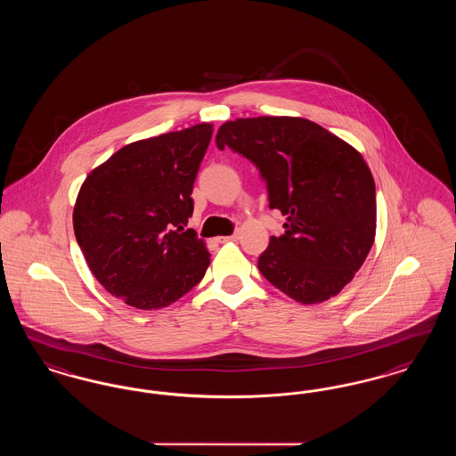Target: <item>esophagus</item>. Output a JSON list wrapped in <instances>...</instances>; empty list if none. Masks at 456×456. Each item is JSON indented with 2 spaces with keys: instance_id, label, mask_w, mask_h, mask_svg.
<instances>
[{
  "instance_id": "1",
  "label": "esophagus",
  "mask_w": 456,
  "mask_h": 456,
  "mask_svg": "<svg viewBox=\"0 0 456 456\" xmlns=\"http://www.w3.org/2000/svg\"><path fill=\"white\" fill-rule=\"evenodd\" d=\"M239 234H232V236H222L218 238V242H231V240H238Z\"/></svg>"
}]
</instances>
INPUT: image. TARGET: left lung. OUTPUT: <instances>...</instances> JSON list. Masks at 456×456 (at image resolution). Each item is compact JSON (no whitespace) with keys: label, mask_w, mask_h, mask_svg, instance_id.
Segmentation results:
<instances>
[{"label":"left lung","mask_w":456,"mask_h":456,"mask_svg":"<svg viewBox=\"0 0 456 456\" xmlns=\"http://www.w3.org/2000/svg\"><path fill=\"white\" fill-rule=\"evenodd\" d=\"M217 147L256 164L285 232L270 238L261 275L290 299L335 297L362 266L376 236V188L364 157L323 126L296 116L225 121Z\"/></svg>","instance_id":"left-lung-1"}]
</instances>
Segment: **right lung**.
<instances>
[{"label":"right lung","mask_w":456,"mask_h":456,"mask_svg":"<svg viewBox=\"0 0 456 456\" xmlns=\"http://www.w3.org/2000/svg\"><path fill=\"white\" fill-rule=\"evenodd\" d=\"M214 125L138 140L88 173L73 229L90 272L109 294L136 309L175 303L210 265L193 229V183Z\"/></svg>","instance_id":"1"}]
</instances>
